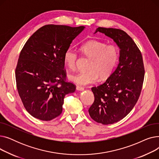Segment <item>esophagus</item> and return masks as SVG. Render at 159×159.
Masks as SVG:
<instances>
[{
    "mask_svg": "<svg viewBox=\"0 0 159 159\" xmlns=\"http://www.w3.org/2000/svg\"><path fill=\"white\" fill-rule=\"evenodd\" d=\"M76 89H77V90H78V91H83L84 89V88H83V87H80V86H77V88H76Z\"/></svg>",
    "mask_w": 159,
    "mask_h": 159,
    "instance_id": "34e87169",
    "label": "esophagus"
}]
</instances>
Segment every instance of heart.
I'll return each mask as SVG.
<instances>
[{"label": "heart", "instance_id": "heart-1", "mask_svg": "<svg viewBox=\"0 0 159 159\" xmlns=\"http://www.w3.org/2000/svg\"><path fill=\"white\" fill-rule=\"evenodd\" d=\"M81 51L91 58L89 71L70 75L69 79L75 84L86 86L96 82L98 77L101 80L110 77L117 66L120 58V49L117 45L98 40H90L82 44ZM79 53L73 48H68L64 53V62L71 70L76 68Z\"/></svg>", "mask_w": 159, "mask_h": 159}]
</instances>
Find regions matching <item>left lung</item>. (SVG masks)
I'll return each instance as SVG.
<instances>
[{
	"mask_svg": "<svg viewBox=\"0 0 159 159\" xmlns=\"http://www.w3.org/2000/svg\"><path fill=\"white\" fill-rule=\"evenodd\" d=\"M120 48L119 64L104 83L91 88L95 101L88 110L91 118L104 125L124 118L138 101L144 79L143 56L135 42L123 30L98 27Z\"/></svg>",
	"mask_w": 159,
	"mask_h": 159,
	"instance_id": "obj_1",
	"label": "left lung"
}]
</instances>
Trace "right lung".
<instances>
[{
    "mask_svg": "<svg viewBox=\"0 0 159 159\" xmlns=\"http://www.w3.org/2000/svg\"><path fill=\"white\" fill-rule=\"evenodd\" d=\"M84 28L45 25L22 48L15 68L16 88L33 117L49 121L59 116L65 95L75 91L76 86L66 81L64 53Z\"/></svg>",
    "mask_w": 159,
    "mask_h": 159,
    "instance_id": "add662e5",
    "label": "right lung"
}]
</instances>
